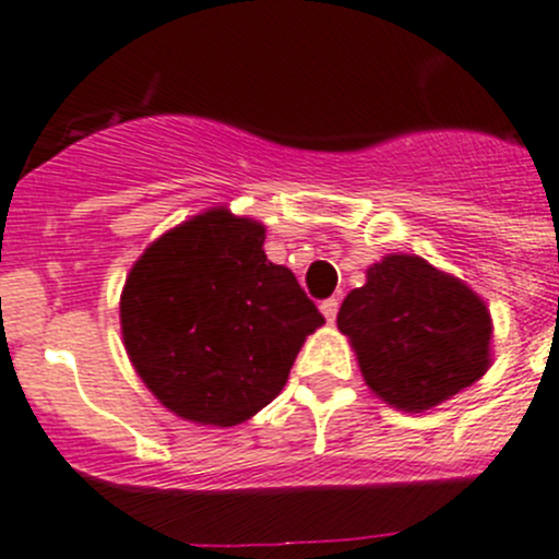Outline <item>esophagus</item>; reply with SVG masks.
<instances>
[{
  "label": "esophagus",
  "mask_w": 559,
  "mask_h": 559,
  "mask_svg": "<svg viewBox=\"0 0 559 559\" xmlns=\"http://www.w3.org/2000/svg\"><path fill=\"white\" fill-rule=\"evenodd\" d=\"M322 313H324V319H328V322H333L335 319V313H338V300H335V297H328V300H322Z\"/></svg>",
  "instance_id": "34e87169"
}]
</instances>
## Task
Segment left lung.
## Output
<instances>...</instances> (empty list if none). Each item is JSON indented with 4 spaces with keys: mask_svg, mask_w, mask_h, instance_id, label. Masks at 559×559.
Here are the masks:
<instances>
[{
    "mask_svg": "<svg viewBox=\"0 0 559 559\" xmlns=\"http://www.w3.org/2000/svg\"><path fill=\"white\" fill-rule=\"evenodd\" d=\"M366 278L341 302L338 330L379 399L420 412L484 377L491 319L467 284L406 253L384 257Z\"/></svg>",
    "mask_w": 559,
    "mask_h": 559,
    "instance_id": "obj_1",
    "label": "left lung"
}]
</instances>
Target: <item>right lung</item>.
Returning a JSON list of instances; mask_svg holds the SVG:
<instances>
[{"mask_svg":"<svg viewBox=\"0 0 559 559\" xmlns=\"http://www.w3.org/2000/svg\"><path fill=\"white\" fill-rule=\"evenodd\" d=\"M262 246V224L210 210L155 240L124 281V349L160 404L186 420L237 426L257 415L324 322Z\"/></svg>","mask_w":559,"mask_h":559,"instance_id":"right-lung-1","label":"right lung"}]
</instances>
